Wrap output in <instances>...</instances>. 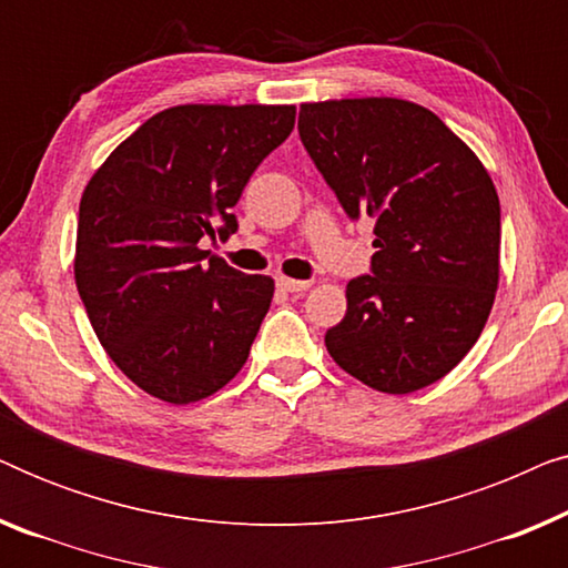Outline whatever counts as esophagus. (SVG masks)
<instances>
[{"label":"esophagus","mask_w":568,"mask_h":568,"mask_svg":"<svg viewBox=\"0 0 568 568\" xmlns=\"http://www.w3.org/2000/svg\"><path fill=\"white\" fill-rule=\"evenodd\" d=\"M278 290H284V292H290V294H300V292H305V290H310V282H300V278H286V276H278Z\"/></svg>","instance_id":"1"}]
</instances>
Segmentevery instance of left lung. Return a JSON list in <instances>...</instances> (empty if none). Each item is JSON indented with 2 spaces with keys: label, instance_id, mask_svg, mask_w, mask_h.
<instances>
[{
  "label": "left lung",
  "instance_id": "1",
  "mask_svg": "<svg viewBox=\"0 0 568 568\" xmlns=\"http://www.w3.org/2000/svg\"><path fill=\"white\" fill-rule=\"evenodd\" d=\"M297 129L348 220H377L369 274L346 284L328 354L383 393L437 383L494 305L501 209L491 178L439 115L408 100L305 103Z\"/></svg>",
  "mask_w": 568,
  "mask_h": 568
}]
</instances>
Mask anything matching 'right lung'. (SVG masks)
Returning a JSON list of instances; mask_svg holds the SVG:
<instances>
[{"label": "right lung", "mask_w": 568, "mask_h": 568, "mask_svg": "<svg viewBox=\"0 0 568 568\" xmlns=\"http://www.w3.org/2000/svg\"><path fill=\"white\" fill-rule=\"evenodd\" d=\"M292 129L294 105H175L90 178L77 292L115 367L154 398L201 400L243 369L274 282L209 258L199 243L237 230L232 206Z\"/></svg>", "instance_id": "right-lung-1"}]
</instances>
